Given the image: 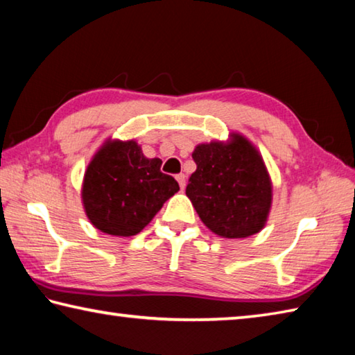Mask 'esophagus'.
<instances>
[{
  "mask_svg": "<svg viewBox=\"0 0 355 355\" xmlns=\"http://www.w3.org/2000/svg\"><path fill=\"white\" fill-rule=\"evenodd\" d=\"M178 182H179V187H181V190L185 189V182H187V178H185V174H178L176 176Z\"/></svg>",
  "mask_w": 355,
  "mask_h": 355,
  "instance_id": "34e87169",
  "label": "esophagus"
}]
</instances>
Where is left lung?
I'll list each match as a JSON object with an SVG mask.
<instances>
[{
	"instance_id": "left-lung-1",
	"label": "left lung",
	"mask_w": 355,
	"mask_h": 355,
	"mask_svg": "<svg viewBox=\"0 0 355 355\" xmlns=\"http://www.w3.org/2000/svg\"><path fill=\"white\" fill-rule=\"evenodd\" d=\"M196 171L185 195L209 231L221 239H246L265 227L271 212L272 182L262 154L243 134L198 143L191 153Z\"/></svg>"
}]
</instances>
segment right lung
I'll return each instance as SVG.
<instances>
[{"label":"right lung","mask_w":355,"mask_h":355,"mask_svg":"<svg viewBox=\"0 0 355 355\" xmlns=\"http://www.w3.org/2000/svg\"><path fill=\"white\" fill-rule=\"evenodd\" d=\"M135 140L105 139L90 159L80 200L93 227L115 237H132L148 226L166 200L178 193L174 178L160 171Z\"/></svg>","instance_id":"right-lung-1"}]
</instances>
